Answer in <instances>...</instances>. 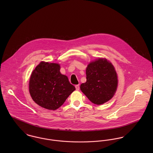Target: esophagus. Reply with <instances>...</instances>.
I'll list each match as a JSON object with an SVG mask.
<instances>
[{
    "mask_svg": "<svg viewBox=\"0 0 153 153\" xmlns=\"http://www.w3.org/2000/svg\"><path fill=\"white\" fill-rule=\"evenodd\" d=\"M75 88L76 91H79V85H75Z\"/></svg>",
    "mask_w": 153,
    "mask_h": 153,
    "instance_id": "34e87169",
    "label": "esophagus"
}]
</instances>
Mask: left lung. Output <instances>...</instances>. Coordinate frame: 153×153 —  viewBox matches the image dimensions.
<instances>
[{
	"label": "left lung",
	"mask_w": 153,
	"mask_h": 153,
	"mask_svg": "<svg viewBox=\"0 0 153 153\" xmlns=\"http://www.w3.org/2000/svg\"><path fill=\"white\" fill-rule=\"evenodd\" d=\"M87 81L80 88L92 103L102 104L114 95L118 78L114 66L106 59L100 58L90 62L86 69Z\"/></svg>",
	"instance_id": "left-lung-1"
}]
</instances>
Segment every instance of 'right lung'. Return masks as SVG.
<instances>
[{"label": "right lung", "instance_id": "1", "mask_svg": "<svg viewBox=\"0 0 153 153\" xmlns=\"http://www.w3.org/2000/svg\"><path fill=\"white\" fill-rule=\"evenodd\" d=\"M59 70L58 64L41 62L32 72L29 83L30 96L35 103L44 108H59L75 90Z\"/></svg>", "mask_w": 153, "mask_h": 153}]
</instances>
